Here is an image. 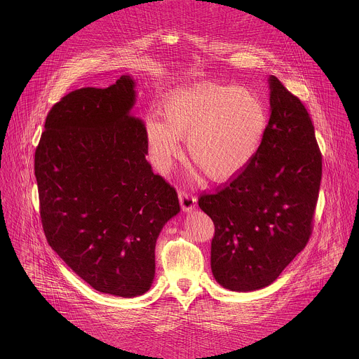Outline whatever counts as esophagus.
Wrapping results in <instances>:
<instances>
[{
	"mask_svg": "<svg viewBox=\"0 0 359 359\" xmlns=\"http://www.w3.org/2000/svg\"><path fill=\"white\" fill-rule=\"evenodd\" d=\"M179 199H180V205H182L183 211H186V212H191L196 207V198L186 191L179 192Z\"/></svg>",
	"mask_w": 359,
	"mask_h": 359,
	"instance_id": "obj_1",
	"label": "esophagus"
}]
</instances>
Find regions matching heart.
I'll list each match as a JSON object with an SVG mask.
<instances>
[{
	"label": "heart",
	"instance_id": "heart-1",
	"mask_svg": "<svg viewBox=\"0 0 359 359\" xmlns=\"http://www.w3.org/2000/svg\"><path fill=\"white\" fill-rule=\"evenodd\" d=\"M163 122L147 121L145 138L154 160L168 165L187 138L192 164L214 180H229L256 157L268 128L262 98L248 87L202 85L165 100Z\"/></svg>",
	"mask_w": 359,
	"mask_h": 359
}]
</instances>
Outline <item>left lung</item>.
Listing matches in <instances>:
<instances>
[{"label":"left lung","mask_w":359,"mask_h":359,"mask_svg":"<svg viewBox=\"0 0 359 359\" xmlns=\"http://www.w3.org/2000/svg\"><path fill=\"white\" fill-rule=\"evenodd\" d=\"M271 118L253 161L199 207L212 219L211 271L226 290L271 285L307 245L322 156L302 101L271 75Z\"/></svg>","instance_id":"obj_1"}]
</instances>
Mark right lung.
<instances>
[{
    "mask_svg": "<svg viewBox=\"0 0 359 359\" xmlns=\"http://www.w3.org/2000/svg\"><path fill=\"white\" fill-rule=\"evenodd\" d=\"M136 97L130 75L69 93L48 113L34 154L50 246L94 290L120 297L152 287L156 241L180 211L175 188L145 158Z\"/></svg>",
    "mask_w": 359,
    "mask_h": 359,
    "instance_id": "obj_1",
    "label": "right lung"
}]
</instances>
